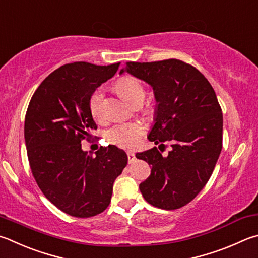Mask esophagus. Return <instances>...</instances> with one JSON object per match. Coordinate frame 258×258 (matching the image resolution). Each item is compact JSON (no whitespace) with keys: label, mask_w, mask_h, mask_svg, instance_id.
<instances>
[{"label":"esophagus","mask_w":258,"mask_h":258,"mask_svg":"<svg viewBox=\"0 0 258 258\" xmlns=\"http://www.w3.org/2000/svg\"><path fill=\"white\" fill-rule=\"evenodd\" d=\"M127 158H128V163H133L135 161V154L133 152H127Z\"/></svg>","instance_id":"esophagus-1"}]
</instances>
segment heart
I'll use <instances>...</instances> for the list:
<instances>
[{
    "mask_svg": "<svg viewBox=\"0 0 258 258\" xmlns=\"http://www.w3.org/2000/svg\"><path fill=\"white\" fill-rule=\"evenodd\" d=\"M117 90L126 101L133 105L142 102L144 98L143 86L137 78L133 77L121 78L117 82ZM104 93V87H98L89 96V110L96 120L104 118V111H102ZM144 133L145 126L141 121H132V123H119L114 125L107 131L106 138L111 144H115L119 148L134 149L139 145Z\"/></svg>",
    "mask_w": 258,
    "mask_h": 258,
    "instance_id": "1",
    "label": "heart"
}]
</instances>
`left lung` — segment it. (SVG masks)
I'll return each instance as SVG.
<instances>
[{
    "label": "left lung",
    "instance_id": "1",
    "mask_svg": "<svg viewBox=\"0 0 258 258\" xmlns=\"http://www.w3.org/2000/svg\"><path fill=\"white\" fill-rule=\"evenodd\" d=\"M125 71L153 88L158 108L149 141L160 144L159 149L163 142L171 143L167 154L157 148L137 153L152 167L140 190L153 207L182 208L207 185L221 152L223 118L218 98L208 79L180 59L126 62Z\"/></svg>",
    "mask_w": 258,
    "mask_h": 258
}]
</instances>
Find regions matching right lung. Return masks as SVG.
Instances as JSON below:
<instances>
[{
	"label": "right lung",
	"instance_id": "right-lung-1",
	"mask_svg": "<svg viewBox=\"0 0 258 258\" xmlns=\"http://www.w3.org/2000/svg\"><path fill=\"white\" fill-rule=\"evenodd\" d=\"M118 68L119 63L65 64L40 83L28 106L25 141L31 172L46 198L72 217L104 212L114 181L127 165L126 153L115 145L100 147L95 157L81 148L97 130L89 96Z\"/></svg>",
	"mask_w": 258,
	"mask_h": 258
}]
</instances>
